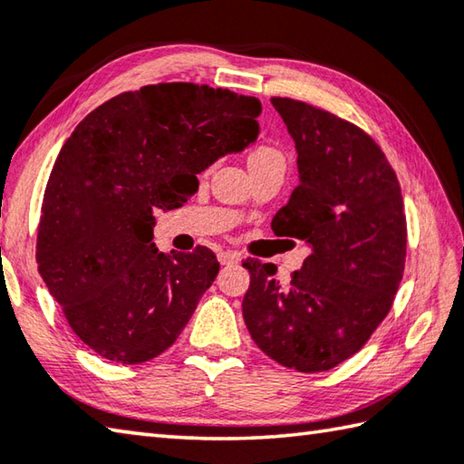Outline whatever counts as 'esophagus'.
Instances as JSON below:
<instances>
[{"mask_svg": "<svg viewBox=\"0 0 464 464\" xmlns=\"http://www.w3.org/2000/svg\"><path fill=\"white\" fill-rule=\"evenodd\" d=\"M217 259H219L221 266H233V263L239 261V256L235 251H219Z\"/></svg>", "mask_w": 464, "mask_h": 464, "instance_id": "esophagus-1", "label": "esophagus"}]
</instances>
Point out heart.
<instances>
[{"label":"heart","mask_w":464,"mask_h":464,"mask_svg":"<svg viewBox=\"0 0 464 464\" xmlns=\"http://www.w3.org/2000/svg\"><path fill=\"white\" fill-rule=\"evenodd\" d=\"M249 167L251 170L267 169V167H285V154L277 144L263 142L257 144L249 154Z\"/></svg>","instance_id":"b5f03b06"}]
</instances>
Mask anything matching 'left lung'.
Returning a JSON list of instances; mask_svg holds the SVG:
<instances>
[{"instance_id": "obj_1", "label": "left lung", "mask_w": 464, "mask_h": 464, "mask_svg": "<svg viewBox=\"0 0 464 464\" xmlns=\"http://www.w3.org/2000/svg\"><path fill=\"white\" fill-rule=\"evenodd\" d=\"M297 149L299 185L271 219L312 247L287 284L274 263L245 259V325L271 360L325 372L353 356L392 310L406 261V215L394 169L360 126L274 96Z\"/></svg>"}]
</instances>
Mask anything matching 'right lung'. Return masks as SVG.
<instances>
[{"label": "right lung", "instance_id": "obj_1", "mask_svg": "<svg viewBox=\"0 0 464 464\" xmlns=\"http://www.w3.org/2000/svg\"><path fill=\"white\" fill-rule=\"evenodd\" d=\"M261 102L193 82H160L94 108L63 144L48 185L35 261L70 328L100 358L142 364L170 348L211 287L207 247L152 243L154 208L227 152L257 139Z\"/></svg>", "mask_w": 464, "mask_h": 464}]
</instances>
